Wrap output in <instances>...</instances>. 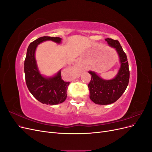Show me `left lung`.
I'll use <instances>...</instances> for the list:
<instances>
[{
    "instance_id": "obj_1",
    "label": "left lung",
    "mask_w": 152,
    "mask_h": 152,
    "mask_svg": "<svg viewBox=\"0 0 152 152\" xmlns=\"http://www.w3.org/2000/svg\"><path fill=\"white\" fill-rule=\"evenodd\" d=\"M108 45L115 49L121 64L117 75L113 79L105 80L94 72L89 71L92 75L88 84L91 101L98 104H112L121 97L126 91L129 80V70L126 53L118 40L106 39Z\"/></svg>"
}]
</instances>
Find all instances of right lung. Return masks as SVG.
<instances>
[{
    "label": "right lung",
    "instance_id": "1",
    "mask_svg": "<svg viewBox=\"0 0 152 152\" xmlns=\"http://www.w3.org/2000/svg\"><path fill=\"white\" fill-rule=\"evenodd\" d=\"M61 40L59 37H42L30 43L27 49L24 63L26 84L34 97L43 104L55 105L65 102L70 82L61 79V70L52 77L41 74L37 65L35 50L38 45L45 41L51 40L60 44Z\"/></svg>",
    "mask_w": 152,
    "mask_h": 152
}]
</instances>
